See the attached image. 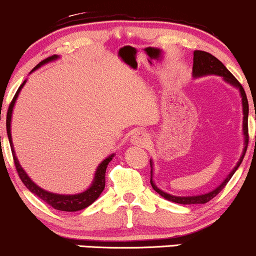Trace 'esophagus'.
<instances>
[{"label":"esophagus","mask_w":256,"mask_h":256,"mask_svg":"<svg viewBox=\"0 0 256 256\" xmlns=\"http://www.w3.org/2000/svg\"><path fill=\"white\" fill-rule=\"evenodd\" d=\"M131 142H132L134 144L144 147L148 143V137L143 131H136V132L132 134V137H131Z\"/></svg>","instance_id":"obj_1"}]
</instances>
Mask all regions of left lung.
Instances as JSON below:
<instances>
[{"mask_svg": "<svg viewBox=\"0 0 256 256\" xmlns=\"http://www.w3.org/2000/svg\"><path fill=\"white\" fill-rule=\"evenodd\" d=\"M209 74L220 75V76H222L224 80L227 81V82L232 84L233 86H236V87H238V88H240V96H242V103H243V115H244V116H243V134H244V140H246V142H244L246 147H244V150H243V156H240V162H238V164L236 165L234 169L231 171V174L227 176L226 180H224V181L220 184V186H218V188H215V190H212V192L206 193V194L194 196H176L168 194V193L162 192V190H159V188L153 184V180H152V178H150V184H152V187H153V190H156V193H159V194L162 196H164L165 199H168V200H170V202H174V203H178V204H204V203H208L209 200H212V198H215V196H218V193H220L221 190H224V186L227 184V182L231 180L233 174H234L236 170L238 169V166H240V162H242L244 156H246V148H248V142H249V134H248L249 104H248V100H246V91H244V88L242 87V85L240 84V81H238L237 78L233 76L231 72H228V69H227L226 66H224V64L218 60V58L214 57L212 54H210V53L204 52V50H194V53H193V76L198 78V76H203V75H209ZM150 166H152V164H150ZM150 175H152V171H150Z\"/></svg>", "mask_w": 256, "mask_h": 256, "instance_id": "8db88e82", "label": "left lung"}]
</instances>
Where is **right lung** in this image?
<instances>
[{"label": "right lung", "mask_w": 256, "mask_h": 256, "mask_svg": "<svg viewBox=\"0 0 256 256\" xmlns=\"http://www.w3.org/2000/svg\"><path fill=\"white\" fill-rule=\"evenodd\" d=\"M56 58H57V56H50V57L46 58V60L40 62V63H38V66H36L35 68L32 70V72H34V70H36L38 68H40V66H44V63H48V62L56 60ZM24 84H25V81L23 84H22L20 87H19L18 91L16 92V94H14L12 102H10V106H8L7 119H6V128H7L8 140H10V150H12L13 160H14V165H16V172H18L19 178H20L22 182H23V184H25V187H26L28 190H30V192L34 193V194H35L36 196H38L41 200H44V203H47L48 206H52L53 209L62 210V212H78V210L85 209V208L91 206V204L94 203V202L98 198V196H100V193L103 192V190H104V187H106V166H108L109 162L113 159L114 154H113V156H108V158L104 159L102 162H100V166L97 168L96 174H94V182H92L91 187H90L87 190H85V192L78 193V194H72V196L56 194V193L47 192V190H42V188L38 187V184H34L32 180H30L29 176L25 174L23 168L20 166L18 159H16V153H14V150H13V144H12V136H10V119H12L13 106H14V103H16V97H18V94H19V91H20L22 87L24 86Z\"/></svg>", "instance_id": "1"}]
</instances>
